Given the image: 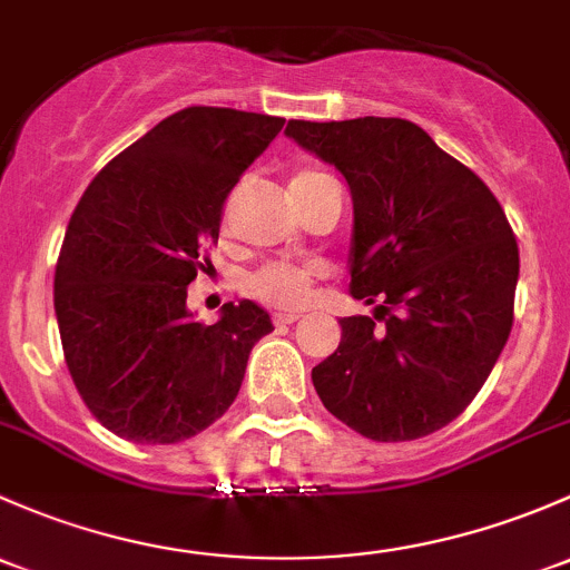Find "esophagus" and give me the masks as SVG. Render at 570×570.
I'll return each mask as SVG.
<instances>
[{
    "instance_id": "obj_1",
    "label": "esophagus",
    "mask_w": 570,
    "mask_h": 570,
    "mask_svg": "<svg viewBox=\"0 0 570 570\" xmlns=\"http://www.w3.org/2000/svg\"><path fill=\"white\" fill-rule=\"evenodd\" d=\"M302 318V315H296V313H277L274 315V326H291V324H296V321Z\"/></svg>"
}]
</instances>
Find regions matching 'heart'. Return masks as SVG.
Returning <instances> with one entry per match:
<instances>
[{
    "label": "heart",
    "mask_w": 570,
    "mask_h": 570,
    "mask_svg": "<svg viewBox=\"0 0 570 570\" xmlns=\"http://www.w3.org/2000/svg\"><path fill=\"white\" fill-rule=\"evenodd\" d=\"M328 178L326 173L318 169H298L291 180V189H304V186L315 184V180ZM309 285H313V272L302 266H291V263H268V266L257 268L249 279H246V291L252 298L268 304V307L293 309L307 298Z\"/></svg>",
    "instance_id": "b5f03b06"
}]
</instances>
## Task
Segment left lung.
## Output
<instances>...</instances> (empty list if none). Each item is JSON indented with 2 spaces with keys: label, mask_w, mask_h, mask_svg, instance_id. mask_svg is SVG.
Masks as SVG:
<instances>
[{
  "label": "left lung",
  "mask_w": 570,
  "mask_h": 570,
  "mask_svg": "<svg viewBox=\"0 0 570 570\" xmlns=\"http://www.w3.org/2000/svg\"><path fill=\"white\" fill-rule=\"evenodd\" d=\"M293 142L343 173L354 199L351 296L373 318L340 321L313 367L324 406L373 442L453 422L494 371L519 283L502 205L459 158L401 117L291 120Z\"/></svg>",
  "instance_id": "left-lung-1"
}]
</instances>
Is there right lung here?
Listing matches in <instances>:
<instances>
[{
    "mask_svg": "<svg viewBox=\"0 0 570 570\" xmlns=\"http://www.w3.org/2000/svg\"><path fill=\"white\" fill-rule=\"evenodd\" d=\"M283 126L257 111L180 109L111 158L76 205L55 274L57 326L81 401L117 436L184 442L236 401L272 318L244 298L197 324L186 287L210 268L227 195Z\"/></svg>",
    "mask_w": 570,
    "mask_h": 570,
    "instance_id": "obj_1",
    "label": "right lung"
}]
</instances>
